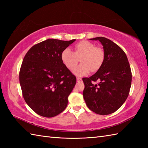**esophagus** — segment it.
<instances>
[{"label": "esophagus", "instance_id": "1", "mask_svg": "<svg viewBox=\"0 0 148 148\" xmlns=\"http://www.w3.org/2000/svg\"><path fill=\"white\" fill-rule=\"evenodd\" d=\"M76 79H77V82H79V81H81V80H82V79H81V78H80V77H77Z\"/></svg>", "mask_w": 148, "mask_h": 148}]
</instances>
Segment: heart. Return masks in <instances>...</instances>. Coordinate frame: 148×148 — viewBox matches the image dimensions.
Returning <instances> with one entry per match:
<instances>
[{
	"label": "heart",
	"mask_w": 148,
	"mask_h": 148,
	"mask_svg": "<svg viewBox=\"0 0 148 148\" xmlns=\"http://www.w3.org/2000/svg\"><path fill=\"white\" fill-rule=\"evenodd\" d=\"M80 57L82 64L74 71V73L79 76L85 75L90 71H98L104 62L105 53L102 48L95 46L93 43L82 40L74 45L73 51L66 48L60 55L63 64L71 71L77 67L78 58Z\"/></svg>",
	"instance_id": "obj_1"
}]
</instances>
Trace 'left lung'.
I'll list each match as a JSON object with an SVG mask.
<instances>
[{
  "label": "left lung",
  "instance_id": "left-lung-1",
  "mask_svg": "<svg viewBox=\"0 0 148 148\" xmlns=\"http://www.w3.org/2000/svg\"><path fill=\"white\" fill-rule=\"evenodd\" d=\"M90 40L102 43L105 60L95 74L83 78V95L91 111L108 115L117 111L129 95L132 77L130 66L123 50L112 40L103 37ZM97 80L99 83L95 84Z\"/></svg>",
  "mask_w": 148,
  "mask_h": 148
}]
</instances>
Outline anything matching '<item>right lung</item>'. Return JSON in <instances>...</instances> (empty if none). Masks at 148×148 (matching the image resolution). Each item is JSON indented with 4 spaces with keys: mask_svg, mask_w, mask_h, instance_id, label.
Segmentation results:
<instances>
[{
    "mask_svg": "<svg viewBox=\"0 0 148 148\" xmlns=\"http://www.w3.org/2000/svg\"><path fill=\"white\" fill-rule=\"evenodd\" d=\"M75 40L47 39L34 45L25 56L19 74L22 95L37 114L54 117L67 107L76 77L63 64L60 55Z\"/></svg>",
    "mask_w": 148,
    "mask_h": 148,
    "instance_id": "right-lung-1",
    "label": "right lung"
}]
</instances>
